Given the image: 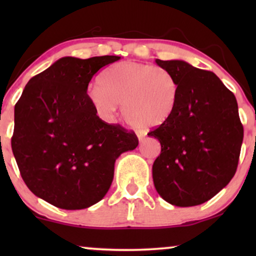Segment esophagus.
I'll return each instance as SVG.
<instances>
[{
	"label": "esophagus",
	"instance_id": "esophagus-1",
	"mask_svg": "<svg viewBox=\"0 0 256 256\" xmlns=\"http://www.w3.org/2000/svg\"><path fill=\"white\" fill-rule=\"evenodd\" d=\"M138 141H140V142H143V140H144V135L138 134Z\"/></svg>",
	"mask_w": 256,
	"mask_h": 256
}]
</instances>
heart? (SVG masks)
Listing matches in <instances>:
<instances>
[{
	"label": "heart",
	"instance_id": "heart-1",
	"mask_svg": "<svg viewBox=\"0 0 256 256\" xmlns=\"http://www.w3.org/2000/svg\"><path fill=\"white\" fill-rule=\"evenodd\" d=\"M87 100L96 113L110 120L122 104L124 121L135 129H152L170 120L177 107L180 84L162 66L136 62L110 65L100 82L87 87Z\"/></svg>",
	"mask_w": 256,
	"mask_h": 256
}]
</instances>
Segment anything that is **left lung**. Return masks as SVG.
<instances>
[{
  "mask_svg": "<svg viewBox=\"0 0 256 256\" xmlns=\"http://www.w3.org/2000/svg\"><path fill=\"white\" fill-rule=\"evenodd\" d=\"M155 62L177 79L180 96L170 120L148 134L160 143L154 185L171 205H200L236 174L244 140L236 99L211 71L184 60Z\"/></svg>",
  "mask_w": 256,
  "mask_h": 256,
  "instance_id": "left-lung-1",
  "label": "left lung"
}]
</instances>
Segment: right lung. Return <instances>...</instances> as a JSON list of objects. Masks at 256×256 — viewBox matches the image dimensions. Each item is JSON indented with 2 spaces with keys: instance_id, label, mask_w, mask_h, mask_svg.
I'll list each match as a JSON object with an SVG mask.
<instances>
[{
  "instance_id": "obj_1",
  "label": "right lung",
  "mask_w": 256,
  "mask_h": 256,
  "mask_svg": "<svg viewBox=\"0 0 256 256\" xmlns=\"http://www.w3.org/2000/svg\"><path fill=\"white\" fill-rule=\"evenodd\" d=\"M120 58L62 57L32 76L15 104L12 148L20 176L56 208L82 210L100 202L115 160L138 144L134 132L106 124L87 100L93 76Z\"/></svg>"
}]
</instances>
